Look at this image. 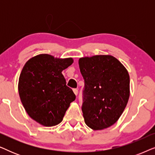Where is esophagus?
I'll return each instance as SVG.
<instances>
[{
	"label": "esophagus",
	"instance_id": "1",
	"mask_svg": "<svg viewBox=\"0 0 155 155\" xmlns=\"http://www.w3.org/2000/svg\"><path fill=\"white\" fill-rule=\"evenodd\" d=\"M73 92H74V94H75L76 96H78V90H77V89H73Z\"/></svg>",
	"mask_w": 155,
	"mask_h": 155
}]
</instances>
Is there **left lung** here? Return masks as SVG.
<instances>
[{
  "mask_svg": "<svg viewBox=\"0 0 155 155\" xmlns=\"http://www.w3.org/2000/svg\"><path fill=\"white\" fill-rule=\"evenodd\" d=\"M84 80L82 111L93 130L109 128L124 112L130 96V77L122 63L112 56L97 55L79 60Z\"/></svg>",
  "mask_w": 155,
  "mask_h": 155,
  "instance_id": "left-lung-1",
  "label": "left lung"
}]
</instances>
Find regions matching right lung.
<instances>
[{
  "label": "right lung",
  "instance_id": "add662e5",
  "mask_svg": "<svg viewBox=\"0 0 155 155\" xmlns=\"http://www.w3.org/2000/svg\"><path fill=\"white\" fill-rule=\"evenodd\" d=\"M73 62L71 58L40 54L29 59L22 70L18 82L21 101L28 115L44 126L60 124L75 99L61 73Z\"/></svg>",
  "mask_w": 155,
  "mask_h": 155
}]
</instances>
